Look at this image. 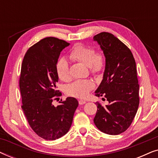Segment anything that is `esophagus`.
<instances>
[{"instance_id": "esophagus-1", "label": "esophagus", "mask_w": 158, "mask_h": 158, "mask_svg": "<svg viewBox=\"0 0 158 158\" xmlns=\"http://www.w3.org/2000/svg\"><path fill=\"white\" fill-rule=\"evenodd\" d=\"M78 102H79L80 105H83V104H84V103H86V101H84V100H79Z\"/></svg>"}]
</instances>
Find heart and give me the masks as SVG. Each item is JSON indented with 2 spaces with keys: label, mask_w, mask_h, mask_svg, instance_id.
Here are the masks:
<instances>
[{
  "label": "heart",
  "mask_w": 158,
  "mask_h": 158,
  "mask_svg": "<svg viewBox=\"0 0 158 158\" xmlns=\"http://www.w3.org/2000/svg\"><path fill=\"white\" fill-rule=\"evenodd\" d=\"M68 57L73 61L81 62L89 67L92 75H97L102 72L106 64L105 56L101 52H96L94 47L83 44H76L70 49ZM57 76L62 81L70 79L69 64L65 59L59 60L56 64ZM94 87V83L90 80L76 81L68 86L67 94L69 96L84 98Z\"/></svg>",
  "instance_id": "b5f03b06"
}]
</instances>
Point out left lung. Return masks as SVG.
I'll return each mask as SVG.
<instances>
[{"label": "left lung", "mask_w": 158, "mask_h": 158, "mask_svg": "<svg viewBox=\"0 0 158 158\" xmlns=\"http://www.w3.org/2000/svg\"><path fill=\"white\" fill-rule=\"evenodd\" d=\"M94 39L106 57L103 78L95 96L109 101L106 106L96 102L94 122L102 132L117 135L129 128L139 107L136 62L128 47L112 34L101 32Z\"/></svg>", "instance_id": "obj_1"}]
</instances>
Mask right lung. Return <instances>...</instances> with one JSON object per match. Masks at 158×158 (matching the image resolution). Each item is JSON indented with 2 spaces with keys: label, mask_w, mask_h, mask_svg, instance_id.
<instances>
[{
  "label": "right lung",
  "mask_w": 158,
  "mask_h": 158,
  "mask_svg": "<svg viewBox=\"0 0 158 158\" xmlns=\"http://www.w3.org/2000/svg\"><path fill=\"white\" fill-rule=\"evenodd\" d=\"M69 44L55 37L42 39L28 49L21 64V108L31 128L46 140H55L67 134L78 106L73 97L61 100L57 106L52 104L62 96L56 86V64L61 51Z\"/></svg>",
  "instance_id": "add662e5"
}]
</instances>
